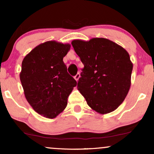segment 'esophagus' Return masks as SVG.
I'll return each instance as SVG.
<instances>
[{"mask_svg":"<svg viewBox=\"0 0 154 154\" xmlns=\"http://www.w3.org/2000/svg\"><path fill=\"white\" fill-rule=\"evenodd\" d=\"M79 77H80V74H79V73H77V75H76L75 76V79H76V81L78 80Z\"/></svg>","mask_w":154,"mask_h":154,"instance_id":"1","label":"esophagus"}]
</instances>
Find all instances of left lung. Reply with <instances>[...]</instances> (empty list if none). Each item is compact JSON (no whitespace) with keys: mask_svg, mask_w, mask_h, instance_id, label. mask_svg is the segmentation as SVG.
Segmentation results:
<instances>
[{"mask_svg":"<svg viewBox=\"0 0 154 154\" xmlns=\"http://www.w3.org/2000/svg\"><path fill=\"white\" fill-rule=\"evenodd\" d=\"M84 64L77 88L92 109L101 114L119 107L130 85L132 63L128 51L106 38L72 42Z\"/></svg>","mask_w":154,"mask_h":154,"instance_id":"1","label":"left lung"}]
</instances>
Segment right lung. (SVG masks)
I'll return each instance as SVG.
<instances>
[{"label": "right lung", "mask_w": 154, "mask_h": 154, "mask_svg": "<svg viewBox=\"0 0 154 154\" xmlns=\"http://www.w3.org/2000/svg\"><path fill=\"white\" fill-rule=\"evenodd\" d=\"M69 44L48 41L40 44L23 59L20 80L32 109L49 119L64 110L77 82L67 72L63 58Z\"/></svg>", "instance_id": "right-lung-1"}]
</instances>
